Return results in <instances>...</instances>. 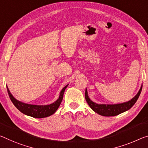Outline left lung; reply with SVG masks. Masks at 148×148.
Returning a JSON list of instances; mask_svg holds the SVG:
<instances>
[{"label":"left lung","mask_w":148,"mask_h":148,"mask_svg":"<svg viewBox=\"0 0 148 148\" xmlns=\"http://www.w3.org/2000/svg\"><path fill=\"white\" fill-rule=\"evenodd\" d=\"M142 90V86L140 88V90L138 91V93L134 97L132 98V99L129 101L128 102L123 103L121 104H116V105H99L91 101L88 95V91L86 90L85 91V98L87 103L90 105L91 109L97 112L100 115L105 116H116L118 114L122 113V112L128 111L132 107L135 103L136 102L138 97L141 93Z\"/></svg>","instance_id":"left-lung-1"}]
</instances>
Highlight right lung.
<instances>
[{
  "mask_svg": "<svg viewBox=\"0 0 148 148\" xmlns=\"http://www.w3.org/2000/svg\"><path fill=\"white\" fill-rule=\"evenodd\" d=\"M69 86H66L64 88L62 89V91H60L59 98L54 102L53 103L48 105H29L23 103L22 102H20L19 101L16 100L14 97H13L12 95L9 91L8 87L6 86L7 91L10 99L14 105V106L19 110L20 112L22 113L26 114V115L34 117V118H45V117H47L49 116L52 115L53 114L55 113L57 111L58 107L60 106L62 100L63 99V95L65 91V89L66 87Z\"/></svg>",
  "mask_w": 148,
  "mask_h": 148,
  "instance_id": "right-lung-1",
  "label": "right lung"
}]
</instances>
